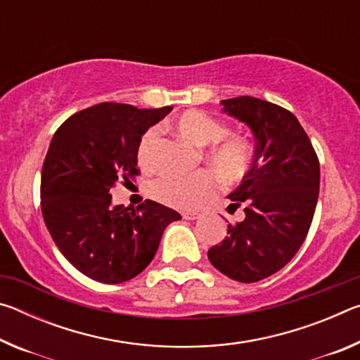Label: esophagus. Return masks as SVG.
Here are the masks:
<instances>
[{
  "label": "esophagus",
  "instance_id": "34e87169",
  "mask_svg": "<svg viewBox=\"0 0 360 360\" xmlns=\"http://www.w3.org/2000/svg\"><path fill=\"white\" fill-rule=\"evenodd\" d=\"M181 216H182V219H186V221H195V219L200 217V212H197V211H184Z\"/></svg>",
  "mask_w": 360,
  "mask_h": 360
}]
</instances>
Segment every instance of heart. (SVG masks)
I'll list each match as a JSON object with an SVG mask.
<instances>
[{
	"label": "heart",
	"instance_id": "obj_1",
	"mask_svg": "<svg viewBox=\"0 0 360 360\" xmlns=\"http://www.w3.org/2000/svg\"><path fill=\"white\" fill-rule=\"evenodd\" d=\"M174 129L179 135L195 146H210L206 160L219 176V179L235 184L246 178L254 162V146L241 135L225 136L229 133L222 122L200 109H188L174 120ZM157 129L150 127L139 138L136 157L139 165L150 163L152 144L155 141ZM210 169H202L188 178L163 176L152 182L150 197L158 203L176 210H195L212 197L217 191V178Z\"/></svg>",
	"mask_w": 360,
	"mask_h": 360
}]
</instances>
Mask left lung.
<instances>
[{
    "mask_svg": "<svg viewBox=\"0 0 360 360\" xmlns=\"http://www.w3.org/2000/svg\"><path fill=\"white\" fill-rule=\"evenodd\" d=\"M222 105L252 130L255 155L251 172L229 195L231 208L245 206V219L229 225L208 259L225 276L255 283L281 270L307 238L319 195V158L288 109L254 96Z\"/></svg>",
    "mask_w": 360,
    "mask_h": 360,
    "instance_id": "obj_1",
    "label": "left lung"
}]
</instances>
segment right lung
I'll use <instances>...</instances> for the list:
<instances>
[{
    "mask_svg": "<svg viewBox=\"0 0 360 360\" xmlns=\"http://www.w3.org/2000/svg\"><path fill=\"white\" fill-rule=\"evenodd\" d=\"M172 109L100 103L72 114L52 138L41 174L42 217L60 252L90 279L135 278L154 259L167 225L181 219L150 200L135 210L111 205V188L139 174V138Z\"/></svg>",
    "mask_w": 360,
    "mask_h": 360,
    "instance_id": "right-lung-1",
    "label": "right lung"
}]
</instances>
